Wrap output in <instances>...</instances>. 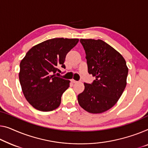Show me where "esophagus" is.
Returning <instances> with one entry per match:
<instances>
[{"label":"esophagus","instance_id":"esophagus-1","mask_svg":"<svg viewBox=\"0 0 148 148\" xmlns=\"http://www.w3.org/2000/svg\"><path fill=\"white\" fill-rule=\"evenodd\" d=\"M71 82H72V83H77V82H78V81L75 80H74V79H72V80H71Z\"/></svg>","mask_w":148,"mask_h":148}]
</instances>
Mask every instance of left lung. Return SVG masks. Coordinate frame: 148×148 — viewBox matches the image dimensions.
<instances>
[{
	"instance_id": "8db88e82",
	"label": "left lung",
	"mask_w": 148,
	"mask_h": 148,
	"mask_svg": "<svg viewBox=\"0 0 148 148\" xmlns=\"http://www.w3.org/2000/svg\"><path fill=\"white\" fill-rule=\"evenodd\" d=\"M86 52L88 73L95 76L92 83H84L78 94L80 106L90 113L100 114L116 104L125 86L128 68L123 56L102 40L80 39Z\"/></svg>"
}]
</instances>
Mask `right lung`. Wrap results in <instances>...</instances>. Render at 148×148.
<instances>
[{"mask_svg":"<svg viewBox=\"0 0 148 148\" xmlns=\"http://www.w3.org/2000/svg\"><path fill=\"white\" fill-rule=\"evenodd\" d=\"M79 41L76 38H55L29 50L20 64L19 80L26 100L42 112L56 109L70 80L56 76L66 68V56ZM58 76V75H57Z\"/></svg>","mask_w":148,"mask_h":148,"instance_id":"obj_1","label":"right lung"}]
</instances>
